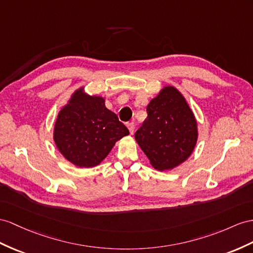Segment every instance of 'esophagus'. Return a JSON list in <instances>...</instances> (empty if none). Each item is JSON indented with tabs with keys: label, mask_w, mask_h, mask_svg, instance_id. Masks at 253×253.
<instances>
[{
	"label": "esophagus",
	"mask_w": 253,
	"mask_h": 253,
	"mask_svg": "<svg viewBox=\"0 0 253 253\" xmlns=\"http://www.w3.org/2000/svg\"><path fill=\"white\" fill-rule=\"evenodd\" d=\"M127 127L129 129V132L132 134L134 132V124H133V123H127Z\"/></svg>",
	"instance_id": "esophagus-1"
}]
</instances>
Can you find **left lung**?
Listing matches in <instances>:
<instances>
[{
  "instance_id": "obj_1",
  "label": "left lung",
  "mask_w": 253,
  "mask_h": 253,
  "mask_svg": "<svg viewBox=\"0 0 253 253\" xmlns=\"http://www.w3.org/2000/svg\"><path fill=\"white\" fill-rule=\"evenodd\" d=\"M147 118L134 134L151 165L172 170L188 159L198 140V125L185 97L165 86L146 108Z\"/></svg>"
}]
</instances>
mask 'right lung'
I'll use <instances>...</instances> for the list:
<instances>
[{
	"label": "right lung",
	"instance_id": "add662e5",
	"mask_svg": "<svg viewBox=\"0 0 253 253\" xmlns=\"http://www.w3.org/2000/svg\"><path fill=\"white\" fill-rule=\"evenodd\" d=\"M128 134L118 115L106 108L105 98L89 96L80 87L59 112L53 140L71 164L92 168L108 156L116 141Z\"/></svg>",
	"mask_w": 253,
	"mask_h": 253
}]
</instances>
